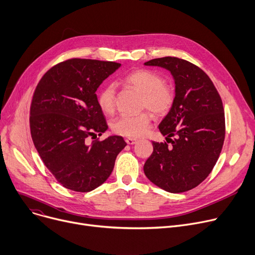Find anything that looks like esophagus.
I'll list each match as a JSON object with an SVG mask.
<instances>
[{
	"mask_svg": "<svg viewBox=\"0 0 255 255\" xmlns=\"http://www.w3.org/2000/svg\"><path fill=\"white\" fill-rule=\"evenodd\" d=\"M125 141L127 142V144H134V143H136L137 139H135V138H126Z\"/></svg>",
	"mask_w": 255,
	"mask_h": 255,
	"instance_id": "1",
	"label": "esophagus"
}]
</instances>
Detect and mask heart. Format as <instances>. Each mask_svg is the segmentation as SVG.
<instances>
[{"mask_svg":"<svg viewBox=\"0 0 255 255\" xmlns=\"http://www.w3.org/2000/svg\"><path fill=\"white\" fill-rule=\"evenodd\" d=\"M122 83L141 93L140 107L148 109L156 116H165L170 112L175 101V89L171 84L164 82L161 75L149 70H135L125 75ZM99 109L111 115L116 107V87L107 84L97 94ZM151 116L148 112L135 115H122L113 122V131L122 136L136 138L142 136L150 127Z\"/></svg>","mask_w":255,"mask_h":255,"instance_id":"heart-1","label":"heart"}]
</instances>
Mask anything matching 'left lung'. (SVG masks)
I'll return each mask as SVG.
<instances>
[{
	"instance_id": "1",
	"label": "left lung",
	"mask_w": 255,
	"mask_h": 255,
	"mask_svg": "<svg viewBox=\"0 0 255 255\" xmlns=\"http://www.w3.org/2000/svg\"><path fill=\"white\" fill-rule=\"evenodd\" d=\"M144 64L170 71L176 93L172 109L159 125L166 141H152L144 174L167 192L190 191L210 174L222 151L226 136L223 100L208 75L188 60L166 56Z\"/></svg>"
}]
</instances>
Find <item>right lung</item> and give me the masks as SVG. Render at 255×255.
Wrapping results in <instances>:
<instances>
[{"label": "right lung", "mask_w": 255, "mask_h": 255, "mask_svg": "<svg viewBox=\"0 0 255 255\" xmlns=\"http://www.w3.org/2000/svg\"><path fill=\"white\" fill-rule=\"evenodd\" d=\"M120 66L114 61L67 59L47 71L33 92L29 110L33 144L48 170L66 189L87 193L103 184L127 145L117 135L88 141L108 129L95 92Z\"/></svg>", "instance_id": "add662e5"}]
</instances>
